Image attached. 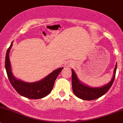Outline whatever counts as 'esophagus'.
I'll list each match as a JSON object with an SVG mask.
<instances>
[{"label": "esophagus", "instance_id": "34e87169", "mask_svg": "<svg viewBox=\"0 0 123 123\" xmlns=\"http://www.w3.org/2000/svg\"><path fill=\"white\" fill-rule=\"evenodd\" d=\"M73 65V62H71V61L68 62L65 64V67H66L67 68H70Z\"/></svg>", "mask_w": 123, "mask_h": 123}]
</instances>
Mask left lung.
<instances>
[{
  "label": "left lung",
  "mask_w": 123,
  "mask_h": 123,
  "mask_svg": "<svg viewBox=\"0 0 123 123\" xmlns=\"http://www.w3.org/2000/svg\"><path fill=\"white\" fill-rule=\"evenodd\" d=\"M117 67V63L116 64V66L114 69V76L111 81L106 85L100 88H91L82 84L78 80L74 71L72 70L71 81H72V88L74 94L79 98L85 100H92L102 97L106 93L112 85L114 79L115 77Z\"/></svg>",
  "instance_id": "8db88e82"
}]
</instances>
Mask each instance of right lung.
<instances>
[{
    "instance_id": "obj_1",
    "label": "right lung",
    "mask_w": 123,
    "mask_h": 123,
    "mask_svg": "<svg viewBox=\"0 0 123 123\" xmlns=\"http://www.w3.org/2000/svg\"><path fill=\"white\" fill-rule=\"evenodd\" d=\"M12 43L8 49L5 58V68L8 79L13 88L18 93L23 97L31 99H38L47 96L52 91L55 80L63 68H59L40 81L34 83H27L15 79L13 76L9 61V50Z\"/></svg>"
}]
</instances>
